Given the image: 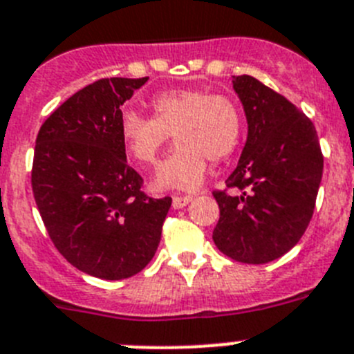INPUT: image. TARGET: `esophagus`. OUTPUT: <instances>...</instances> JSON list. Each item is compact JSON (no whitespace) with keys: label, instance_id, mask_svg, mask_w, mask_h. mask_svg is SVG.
I'll return each instance as SVG.
<instances>
[{"label":"esophagus","instance_id":"34e87169","mask_svg":"<svg viewBox=\"0 0 354 354\" xmlns=\"http://www.w3.org/2000/svg\"><path fill=\"white\" fill-rule=\"evenodd\" d=\"M194 197L192 196H174L173 197V208H183V206H187L192 201Z\"/></svg>","mask_w":354,"mask_h":354}]
</instances>
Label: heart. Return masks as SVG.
Returning a JSON list of instances; mask_svg holds the SVG:
<instances>
[{
  "label": "heart",
  "instance_id": "1",
  "mask_svg": "<svg viewBox=\"0 0 354 354\" xmlns=\"http://www.w3.org/2000/svg\"><path fill=\"white\" fill-rule=\"evenodd\" d=\"M151 109L153 118L125 111L120 133L127 153L142 167L157 164L173 136L178 146L158 169V187L194 189L205 178L208 160L224 162L240 145V109L225 95L178 88L155 95Z\"/></svg>",
  "mask_w": 354,
  "mask_h": 354
}]
</instances>
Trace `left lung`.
<instances>
[{
  "label": "left lung",
  "mask_w": 354,
  "mask_h": 354,
  "mask_svg": "<svg viewBox=\"0 0 354 354\" xmlns=\"http://www.w3.org/2000/svg\"><path fill=\"white\" fill-rule=\"evenodd\" d=\"M248 136L224 190H213L221 218L213 241L238 263L263 264L284 256L316 206L323 153L314 123L295 104L250 75H234Z\"/></svg>",
  "instance_id": "obj_1"
}]
</instances>
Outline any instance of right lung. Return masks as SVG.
<instances>
[{
    "mask_svg": "<svg viewBox=\"0 0 354 354\" xmlns=\"http://www.w3.org/2000/svg\"><path fill=\"white\" fill-rule=\"evenodd\" d=\"M146 81L98 79L63 102L37 136L31 187L44 225L72 266L98 279L146 268L173 201L142 192L120 133L122 106Z\"/></svg>",
    "mask_w": 354,
    "mask_h": 354,
    "instance_id": "add662e5",
    "label": "right lung"
}]
</instances>
